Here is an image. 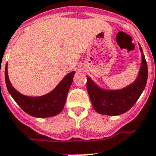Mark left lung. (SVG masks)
I'll use <instances>...</instances> for the list:
<instances>
[{
    "label": "left lung",
    "instance_id": "obj_1",
    "mask_svg": "<svg viewBox=\"0 0 156 156\" xmlns=\"http://www.w3.org/2000/svg\"><path fill=\"white\" fill-rule=\"evenodd\" d=\"M142 53L140 73L135 82L121 90H103L98 87L87 76V88L91 103L98 113L106 115H119L129 111L137 102L143 93L147 81V65Z\"/></svg>",
    "mask_w": 156,
    "mask_h": 156
}]
</instances>
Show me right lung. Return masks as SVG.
<instances>
[{
    "label": "right lung",
    "mask_w": 156,
    "mask_h": 156,
    "mask_svg": "<svg viewBox=\"0 0 156 156\" xmlns=\"http://www.w3.org/2000/svg\"><path fill=\"white\" fill-rule=\"evenodd\" d=\"M74 74V71L69 73L51 92L40 97H30L19 93L9 82L7 64L5 78L9 93L25 113L34 117L47 118L55 116L62 111Z\"/></svg>",
    "instance_id": "right-lung-1"
}]
</instances>
